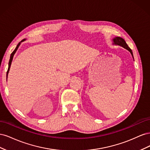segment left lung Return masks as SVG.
<instances>
[{
	"label": "left lung",
	"instance_id": "left-lung-1",
	"mask_svg": "<svg viewBox=\"0 0 150 150\" xmlns=\"http://www.w3.org/2000/svg\"><path fill=\"white\" fill-rule=\"evenodd\" d=\"M112 44L113 45H117V46H120L121 47H122L123 48L126 49V50L131 53V56H132L133 59H134V57H133V52L132 50H131L128 46V44H126V42H125V40L122 39V38L120 37H115V38L112 39Z\"/></svg>",
	"mask_w": 150,
	"mask_h": 150
}]
</instances>
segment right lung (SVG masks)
I'll return each instance as SVG.
<instances>
[{
    "label": "right lung",
    "mask_w": 150,
    "mask_h": 150,
    "mask_svg": "<svg viewBox=\"0 0 150 150\" xmlns=\"http://www.w3.org/2000/svg\"><path fill=\"white\" fill-rule=\"evenodd\" d=\"M26 40V39H23L22 40H21V41L17 44V46H16V49H15V50L14 51H13L12 52V54H11V57H10V59H9V62H8V70H7V76H6V78H7V76H8V72H9V70H10V68H11V64H12V59H13V56H14V54H15V53L16 52V51H17V49H18V48H19V46L21 45V42H22L23 41H24V40Z\"/></svg>",
    "instance_id": "add662e5"
}]
</instances>
